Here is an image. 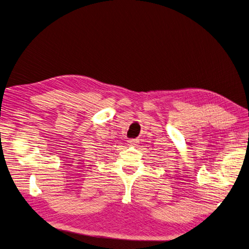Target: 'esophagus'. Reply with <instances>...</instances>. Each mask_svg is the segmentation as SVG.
<instances>
[{"label": "esophagus", "instance_id": "1", "mask_svg": "<svg viewBox=\"0 0 249 249\" xmlns=\"http://www.w3.org/2000/svg\"><path fill=\"white\" fill-rule=\"evenodd\" d=\"M127 142H129V144L132 145V146H136L138 144V140L137 139H130Z\"/></svg>", "mask_w": 249, "mask_h": 249}]
</instances>
